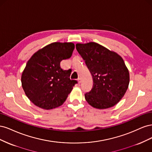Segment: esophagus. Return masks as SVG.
<instances>
[{
	"mask_svg": "<svg viewBox=\"0 0 152 152\" xmlns=\"http://www.w3.org/2000/svg\"><path fill=\"white\" fill-rule=\"evenodd\" d=\"M77 81H78V83H79V84H80V83H81V79H80V78H78Z\"/></svg>",
	"mask_w": 152,
	"mask_h": 152,
	"instance_id": "esophagus-1",
	"label": "esophagus"
}]
</instances>
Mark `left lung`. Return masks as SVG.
Listing matches in <instances>:
<instances>
[{"mask_svg":"<svg viewBox=\"0 0 152 152\" xmlns=\"http://www.w3.org/2000/svg\"><path fill=\"white\" fill-rule=\"evenodd\" d=\"M76 49L93 77V87L85 94L87 102L98 109L113 107L129 84V73L123 59L96 42L77 44Z\"/></svg>","mask_w":152,"mask_h":152,"instance_id":"obj_1","label":"left lung"}]
</instances>
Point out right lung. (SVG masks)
Here are the masks:
<instances>
[{
  "instance_id": "right-lung-1",
  "label": "right lung",
  "mask_w": 152,
  "mask_h": 152,
  "mask_svg": "<svg viewBox=\"0 0 152 152\" xmlns=\"http://www.w3.org/2000/svg\"><path fill=\"white\" fill-rule=\"evenodd\" d=\"M75 45L72 42H53L33 54L22 73L21 84L27 97L44 110L59 107L77 83L70 80V69L63 70V59L70 58Z\"/></svg>"
}]
</instances>
